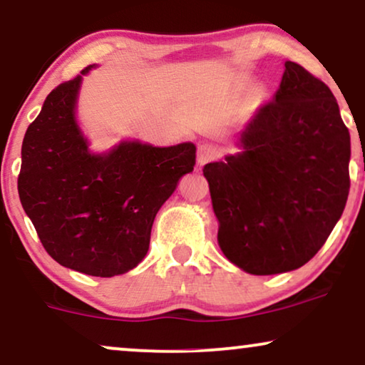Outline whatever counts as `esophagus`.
Masks as SVG:
<instances>
[{
    "label": "esophagus",
    "instance_id": "1",
    "mask_svg": "<svg viewBox=\"0 0 365 365\" xmlns=\"http://www.w3.org/2000/svg\"><path fill=\"white\" fill-rule=\"evenodd\" d=\"M217 156H219V149L216 146H212V144H209V143L199 144V148H197V164L199 166H204L206 163L214 161Z\"/></svg>",
    "mask_w": 365,
    "mask_h": 365
}]
</instances>
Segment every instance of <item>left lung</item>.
<instances>
[{
  "mask_svg": "<svg viewBox=\"0 0 365 365\" xmlns=\"http://www.w3.org/2000/svg\"><path fill=\"white\" fill-rule=\"evenodd\" d=\"M236 146L202 169L219 247L254 276L299 269L327 241L351 187V136L336 98L301 64L286 61L272 101Z\"/></svg>",
  "mask_w": 365,
  "mask_h": 365,
  "instance_id": "8db88e82",
  "label": "left lung"
}]
</instances>
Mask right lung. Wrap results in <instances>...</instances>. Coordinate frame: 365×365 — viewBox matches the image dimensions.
<instances>
[{"label":"right lung","mask_w":365,"mask_h":365,"mask_svg":"<svg viewBox=\"0 0 365 365\" xmlns=\"http://www.w3.org/2000/svg\"><path fill=\"white\" fill-rule=\"evenodd\" d=\"M84 68L54 88L21 146L18 192L44 249L73 271L113 277L148 254L154 217L196 164V146L158 148L123 139L89 149L76 109Z\"/></svg>","instance_id":"1"}]
</instances>
